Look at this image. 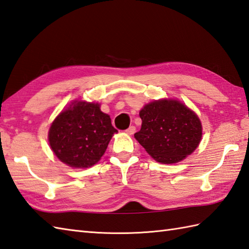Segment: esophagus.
<instances>
[{
  "mask_svg": "<svg viewBox=\"0 0 249 249\" xmlns=\"http://www.w3.org/2000/svg\"><path fill=\"white\" fill-rule=\"evenodd\" d=\"M135 130H136V129H135V126H134V125H131L129 129H126V130H125V132H126V133H128V134L132 135V134H134V133H135Z\"/></svg>",
  "mask_w": 249,
  "mask_h": 249,
  "instance_id": "esophagus-1",
  "label": "esophagus"
}]
</instances>
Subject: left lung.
Returning <instances> with one entry per match:
<instances>
[{
	"mask_svg": "<svg viewBox=\"0 0 249 249\" xmlns=\"http://www.w3.org/2000/svg\"><path fill=\"white\" fill-rule=\"evenodd\" d=\"M142 128L134 137L146 151L164 164L183 160L199 145V118L183 103L161 100L147 104L140 112Z\"/></svg>",
	"mask_w": 249,
	"mask_h": 249,
	"instance_id": "obj_1",
	"label": "left lung"
}]
</instances>
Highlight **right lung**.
Instances as JSON below:
<instances>
[{"mask_svg":"<svg viewBox=\"0 0 249 249\" xmlns=\"http://www.w3.org/2000/svg\"><path fill=\"white\" fill-rule=\"evenodd\" d=\"M117 132L98 103L74 102L60 113L49 131V142L60 161L71 167L95 165Z\"/></svg>","mask_w":249,"mask_h":249,"instance_id":"right-lung-1","label":"right lung"}]
</instances>
